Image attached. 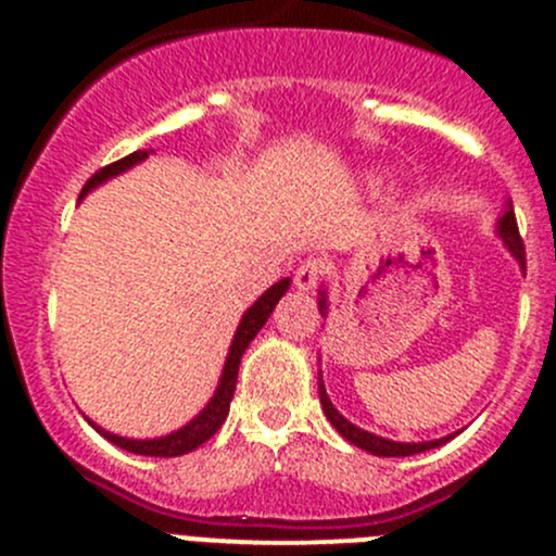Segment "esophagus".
Masks as SVG:
<instances>
[{
	"instance_id": "esophagus-1",
	"label": "esophagus",
	"mask_w": 556,
	"mask_h": 556,
	"mask_svg": "<svg viewBox=\"0 0 556 556\" xmlns=\"http://www.w3.org/2000/svg\"><path fill=\"white\" fill-rule=\"evenodd\" d=\"M325 274V261L323 257H306L299 268H295V288L299 290H312L317 285V279Z\"/></svg>"
}]
</instances>
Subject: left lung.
<instances>
[{
  "label": "left lung",
  "instance_id": "obj_1",
  "mask_svg": "<svg viewBox=\"0 0 556 556\" xmlns=\"http://www.w3.org/2000/svg\"><path fill=\"white\" fill-rule=\"evenodd\" d=\"M497 237L503 239V244L508 247V252H511V255L519 261V266L525 268V244H521L519 228H517V217H514L511 201H506V210H503V215L497 217ZM317 304H319V314H323V317H328V295H325V290H323V293H319ZM319 403H323V412H325V417H328V422L333 425V428L339 430V433L344 435V439L350 441V444H355L357 450H366V452L377 454V457H412V454L435 450V446L446 444V441L457 435V433H452V435H444V439H435V441L403 444V441H390V439H382V435L368 433V430L357 428V425H352L350 419L341 417L339 408H336L333 403H330L328 392H325L323 371H319Z\"/></svg>",
  "mask_w": 556,
  "mask_h": 556
}]
</instances>
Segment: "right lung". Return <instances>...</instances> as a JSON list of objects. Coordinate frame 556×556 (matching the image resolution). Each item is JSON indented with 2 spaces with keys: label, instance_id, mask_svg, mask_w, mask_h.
Wrapping results in <instances>:
<instances>
[{
  "label": "right lung",
  "instance_id": "right-lung-1",
  "mask_svg": "<svg viewBox=\"0 0 556 556\" xmlns=\"http://www.w3.org/2000/svg\"><path fill=\"white\" fill-rule=\"evenodd\" d=\"M148 155H150V150H137V153L126 155V159H121V161H115V164L99 169L86 182V188H83V195L91 193L93 188H99V185L106 182V179L117 177V174L128 172L131 166L142 164ZM83 195H80V199H83ZM288 288H290V279L288 277L279 279V282H274L271 288H268L266 293H263L261 299H257L255 304H252L250 309L242 314V323H239L237 333H233L231 350H228L226 366H223L220 382H217L215 395L210 397V403H206V406L201 408V412L195 414V417L190 419L185 428L174 430V433H169V435H161V439H123V435L106 433V430L99 428V425L91 422V419H88V422L97 428V433H102L104 439L112 441L115 446H121V450L134 452V454H144V457H179V454H188V452L199 450V446L204 444V441H210L212 435L220 430V425L226 422L228 408H231L233 390H237V374H239V363H242L244 350L250 346V341L255 339L257 330L266 325V319L271 317L274 306H277L279 299L288 293Z\"/></svg>",
  "mask_w": 556,
  "mask_h": 556
}]
</instances>
